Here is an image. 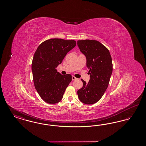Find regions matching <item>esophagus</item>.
<instances>
[{
    "instance_id": "obj_1",
    "label": "esophagus",
    "mask_w": 146,
    "mask_h": 146,
    "mask_svg": "<svg viewBox=\"0 0 146 146\" xmlns=\"http://www.w3.org/2000/svg\"><path fill=\"white\" fill-rule=\"evenodd\" d=\"M72 80H76V78L75 76H72Z\"/></svg>"
}]
</instances>
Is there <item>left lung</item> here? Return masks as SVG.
Instances as JSON below:
<instances>
[{
  "mask_svg": "<svg viewBox=\"0 0 146 146\" xmlns=\"http://www.w3.org/2000/svg\"><path fill=\"white\" fill-rule=\"evenodd\" d=\"M77 45L86 58L90 80L84 81L83 87L77 91L79 100L85 104L96 103L107 89L111 76L113 65L110 52L97 40H78Z\"/></svg>",
  "mask_w": 146,
  "mask_h": 146,
  "instance_id": "1",
  "label": "left lung"
}]
</instances>
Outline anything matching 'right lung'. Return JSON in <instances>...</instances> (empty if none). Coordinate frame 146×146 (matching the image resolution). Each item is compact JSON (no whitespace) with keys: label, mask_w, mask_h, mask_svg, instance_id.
<instances>
[{"label":"right lung","mask_w":146,"mask_h":146,"mask_svg":"<svg viewBox=\"0 0 146 146\" xmlns=\"http://www.w3.org/2000/svg\"><path fill=\"white\" fill-rule=\"evenodd\" d=\"M76 45L73 40L50 39L42 42L35 52L32 63L33 82L36 91L45 102L55 104L62 99L72 76H63L56 68Z\"/></svg>","instance_id":"add662e5"}]
</instances>
